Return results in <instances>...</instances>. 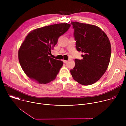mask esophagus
<instances>
[{
	"instance_id": "obj_1",
	"label": "esophagus",
	"mask_w": 126,
	"mask_h": 126,
	"mask_svg": "<svg viewBox=\"0 0 126 126\" xmlns=\"http://www.w3.org/2000/svg\"><path fill=\"white\" fill-rule=\"evenodd\" d=\"M63 62L66 64V63H67L68 62V61H67V60H63Z\"/></svg>"
}]
</instances>
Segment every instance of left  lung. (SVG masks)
I'll return each instance as SVG.
<instances>
[{
  "mask_svg": "<svg viewBox=\"0 0 126 126\" xmlns=\"http://www.w3.org/2000/svg\"><path fill=\"white\" fill-rule=\"evenodd\" d=\"M76 48L81 51L83 59H75V65L70 70L73 79L83 85L98 81L108 67L111 46L106 33L97 26L72 22Z\"/></svg>",
  "mask_w": 126,
  "mask_h": 126,
  "instance_id": "8db88e82",
  "label": "left lung"
}]
</instances>
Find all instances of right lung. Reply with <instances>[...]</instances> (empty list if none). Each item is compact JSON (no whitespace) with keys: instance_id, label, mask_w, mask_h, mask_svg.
I'll return each mask as SVG.
<instances>
[{"instance_id":"obj_1","label":"right lung","mask_w":126,"mask_h":126,"mask_svg":"<svg viewBox=\"0 0 126 126\" xmlns=\"http://www.w3.org/2000/svg\"><path fill=\"white\" fill-rule=\"evenodd\" d=\"M68 23H59L31 31L18 51V59L24 73L39 84L53 81L63 66V62L51 58V50L59 37L70 28Z\"/></svg>"}]
</instances>
